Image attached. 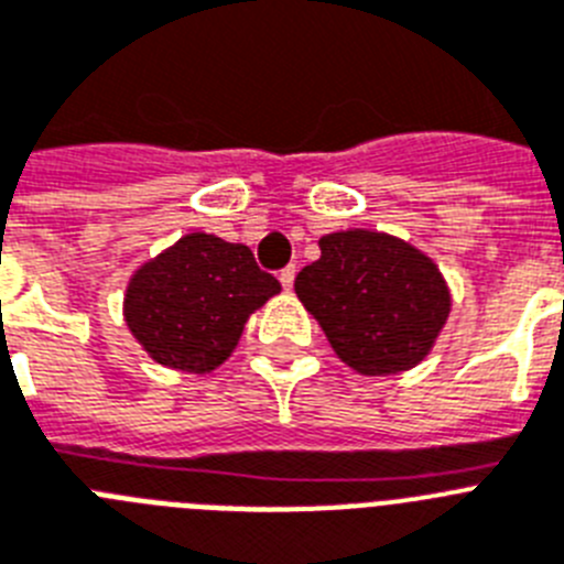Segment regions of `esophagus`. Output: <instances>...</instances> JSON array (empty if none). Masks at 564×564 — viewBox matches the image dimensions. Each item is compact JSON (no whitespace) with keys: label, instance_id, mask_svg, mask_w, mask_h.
Returning a JSON list of instances; mask_svg holds the SVG:
<instances>
[{"label":"esophagus","instance_id":"obj_1","mask_svg":"<svg viewBox=\"0 0 564 564\" xmlns=\"http://www.w3.org/2000/svg\"><path fill=\"white\" fill-rule=\"evenodd\" d=\"M278 278H281L283 289H286V292H289V289H292V283H295V267L281 269V275H278Z\"/></svg>","mask_w":564,"mask_h":564}]
</instances>
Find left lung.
Segmentation results:
<instances>
[{
    "label": "left lung",
    "mask_w": 564,
    "mask_h": 564,
    "mask_svg": "<svg viewBox=\"0 0 564 564\" xmlns=\"http://www.w3.org/2000/svg\"><path fill=\"white\" fill-rule=\"evenodd\" d=\"M317 243L321 258L297 272L295 292L335 355L371 377L414 369L452 312L437 263L369 229L323 235Z\"/></svg>",
    "instance_id": "1"
}]
</instances>
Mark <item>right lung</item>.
I'll return each instance as SVG.
<instances>
[{"label": "right lung", "instance_id": "obj_1", "mask_svg": "<svg viewBox=\"0 0 564 564\" xmlns=\"http://www.w3.org/2000/svg\"><path fill=\"white\" fill-rule=\"evenodd\" d=\"M278 292L281 283L258 269L249 247L189 232L130 278L124 321L155 364L207 375Z\"/></svg>", "mask_w": 564, "mask_h": 564}]
</instances>
